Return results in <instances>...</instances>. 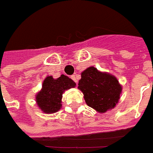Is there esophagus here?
<instances>
[{"label":"esophagus","mask_w":153,"mask_h":153,"mask_svg":"<svg viewBox=\"0 0 153 153\" xmlns=\"http://www.w3.org/2000/svg\"><path fill=\"white\" fill-rule=\"evenodd\" d=\"M71 78H72V80H73V81H75L76 83V84H77V79H76V76H75V75H72V76H71Z\"/></svg>","instance_id":"1"}]
</instances>
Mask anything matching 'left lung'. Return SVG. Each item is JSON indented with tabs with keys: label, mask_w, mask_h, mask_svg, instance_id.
Segmentation results:
<instances>
[{
	"label": "left lung",
	"mask_w": 153,
	"mask_h": 153,
	"mask_svg": "<svg viewBox=\"0 0 153 153\" xmlns=\"http://www.w3.org/2000/svg\"><path fill=\"white\" fill-rule=\"evenodd\" d=\"M78 89L89 107L103 113L114 108L120 100L122 87L116 76L90 67L81 72Z\"/></svg>",
	"instance_id": "1"
}]
</instances>
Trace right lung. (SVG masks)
<instances>
[{"mask_svg": "<svg viewBox=\"0 0 153 153\" xmlns=\"http://www.w3.org/2000/svg\"><path fill=\"white\" fill-rule=\"evenodd\" d=\"M75 86V82L67 76L61 75L57 79L47 76L43 81L42 89L36 95V104L46 114L58 112L62 107L63 92Z\"/></svg>", "mask_w": 153, "mask_h": 153, "instance_id": "obj_1", "label": "right lung"}]
</instances>
